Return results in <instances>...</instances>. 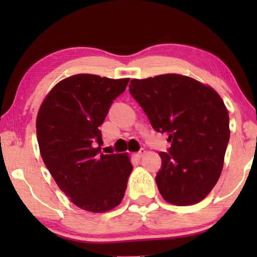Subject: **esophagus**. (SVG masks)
I'll use <instances>...</instances> for the list:
<instances>
[{"instance_id":"esophagus-1","label":"esophagus","mask_w":257,"mask_h":257,"mask_svg":"<svg viewBox=\"0 0 257 257\" xmlns=\"http://www.w3.org/2000/svg\"><path fill=\"white\" fill-rule=\"evenodd\" d=\"M145 153H146V151H145V150H144V149H142V150H140V151H139V152H138V153H137V154H136V157H137V158H139V159H140V158H143L144 156H145Z\"/></svg>"}]
</instances>
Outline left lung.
<instances>
[{
    "label": "left lung",
    "mask_w": 257,
    "mask_h": 257,
    "mask_svg": "<svg viewBox=\"0 0 257 257\" xmlns=\"http://www.w3.org/2000/svg\"><path fill=\"white\" fill-rule=\"evenodd\" d=\"M128 87L153 128L172 143L168 153H159L161 196L175 206L202 201L219 180L229 142L222 98L212 86L178 73L132 79Z\"/></svg>",
    "instance_id": "1"
}]
</instances>
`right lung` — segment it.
<instances>
[{"mask_svg":"<svg viewBox=\"0 0 257 257\" xmlns=\"http://www.w3.org/2000/svg\"><path fill=\"white\" fill-rule=\"evenodd\" d=\"M130 78L79 73L58 82L42 101L37 142L45 166L77 207L105 213L121 202L133 170L127 153L103 154L99 126ZM98 143V148L94 146Z\"/></svg>","mask_w":257,"mask_h":257,"instance_id":"1","label":"right lung"}]
</instances>
